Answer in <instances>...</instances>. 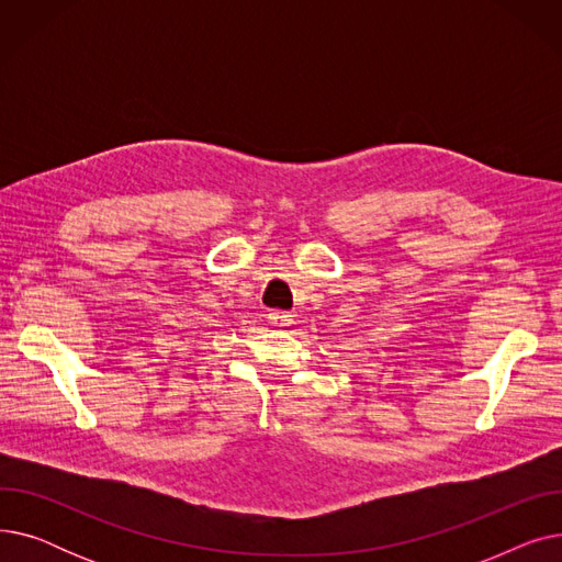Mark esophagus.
<instances>
[{
    "mask_svg": "<svg viewBox=\"0 0 562 562\" xmlns=\"http://www.w3.org/2000/svg\"><path fill=\"white\" fill-rule=\"evenodd\" d=\"M291 314L289 312H282V310H271L269 312V323L271 326H276V328H286V326H291Z\"/></svg>",
    "mask_w": 562,
    "mask_h": 562,
    "instance_id": "obj_1",
    "label": "esophagus"
}]
</instances>
